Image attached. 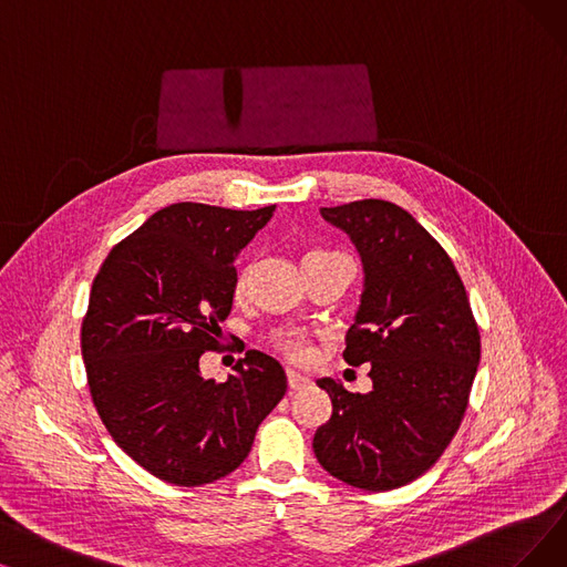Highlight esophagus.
Masks as SVG:
<instances>
[{
    "label": "esophagus",
    "instance_id": "1",
    "mask_svg": "<svg viewBox=\"0 0 567 567\" xmlns=\"http://www.w3.org/2000/svg\"><path fill=\"white\" fill-rule=\"evenodd\" d=\"M311 383V379L309 377H305V374H300V372H296V370H288V386L292 389V391H302V389H307Z\"/></svg>",
    "mask_w": 567,
    "mask_h": 567
}]
</instances>
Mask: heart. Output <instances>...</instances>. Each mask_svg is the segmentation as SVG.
Listing matches in <instances>:
<instances>
[{"label": "heart", "instance_id": "1", "mask_svg": "<svg viewBox=\"0 0 567 567\" xmlns=\"http://www.w3.org/2000/svg\"><path fill=\"white\" fill-rule=\"evenodd\" d=\"M244 277H246V271H239L237 288L244 286ZM279 349H281L290 360H307L309 353H311V347H309V342H307V337H305V334H298V332L279 337Z\"/></svg>", "mask_w": 567, "mask_h": 567}]
</instances>
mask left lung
<instances>
[{
  "label": "left lung",
  "mask_w": 567,
  "mask_h": 567,
  "mask_svg": "<svg viewBox=\"0 0 567 567\" xmlns=\"http://www.w3.org/2000/svg\"><path fill=\"white\" fill-rule=\"evenodd\" d=\"M355 244L362 284L344 360L370 362L372 391L349 393L326 377L332 416L313 454L332 477L391 491L433 467L465 416L482 337L449 254L412 214L386 199L323 207Z\"/></svg>",
  "instance_id": "1"
}]
</instances>
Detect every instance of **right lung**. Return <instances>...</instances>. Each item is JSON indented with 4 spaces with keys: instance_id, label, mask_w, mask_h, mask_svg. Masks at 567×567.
I'll use <instances>...</instances> for the list:
<instances>
[{
    "instance_id": "obj_1",
    "label": "right lung",
    "mask_w": 567,
    "mask_h": 567,
    "mask_svg": "<svg viewBox=\"0 0 567 567\" xmlns=\"http://www.w3.org/2000/svg\"><path fill=\"white\" fill-rule=\"evenodd\" d=\"M275 209L169 205L113 246L93 281L81 326L90 395L113 442L167 484L237 470L286 395L279 360L256 349L228 381L199 374L233 309L235 258Z\"/></svg>"
}]
</instances>
